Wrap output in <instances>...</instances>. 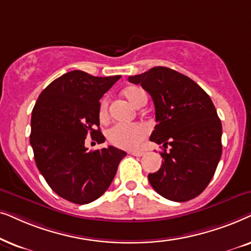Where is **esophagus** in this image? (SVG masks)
<instances>
[{"mask_svg": "<svg viewBox=\"0 0 251 251\" xmlns=\"http://www.w3.org/2000/svg\"><path fill=\"white\" fill-rule=\"evenodd\" d=\"M131 153V155H133V156H138V157H141V156H143L145 155V151H131L129 152Z\"/></svg>", "mask_w": 251, "mask_h": 251, "instance_id": "esophagus-1", "label": "esophagus"}]
</instances>
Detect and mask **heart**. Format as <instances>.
Wrapping results in <instances>:
<instances>
[{"mask_svg":"<svg viewBox=\"0 0 251 251\" xmlns=\"http://www.w3.org/2000/svg\"><path fill=\"white\" fill-rule=\"evenodd\" d=\"M123 95L135 106H142L147 102V94L138 86H129L123 91ZM101 120L108 118V99L101 101L99 109ZM148 134V128L143 124H117L109 129L108 139L111 145L123 149H135L140 146L145 136Z\"/></svg>","mask_w":251,"mask_h":251,"instance_id":"b5f03b06","label":"heart"}]
</instances>
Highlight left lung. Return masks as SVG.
<instances>
[{"label":"left lung","instance_id":"obj_1","mask_svg":"<svg viewBox=\"0 0 251 251\" xmlns=\"http://www.w3.org/2000/svg\"><path fill=\"white\" fill-rule=\"evenodd\" d=\"M128 81L152 98L157 125L150 140L165 148L160 169L148 176L150 185L175 202L196 198L211 181L223 150L222 122L211 99L194 80L164 66Z\"/></svg>","mask_w":251,"mask_h":251}]
</instances>
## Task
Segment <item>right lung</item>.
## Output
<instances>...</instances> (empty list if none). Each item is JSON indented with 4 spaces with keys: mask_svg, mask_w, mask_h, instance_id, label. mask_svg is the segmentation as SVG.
I'll list each match as a JSON object with an SVG mask.
<instances>
[{
    "mask_svg": "<svg viewBox=\"0 0 251 251\" xmlns=\"http://www.w3.org/2000/svg\"><path fill=\"white\" fill-rule=\"evenodd\" d=\"M120 75L94 76L75 70L46 87L32 111L29 142L39 171L53 192L75 204L103 195L126 152L109 146L87 151L85 139L105 141L100 99Z\"/></svg>",
    "mask_w": 251,
    "mask_h": 251,
    "instance_id": "right-lung-1",
    "label": "right lung"
}]
</instances>
